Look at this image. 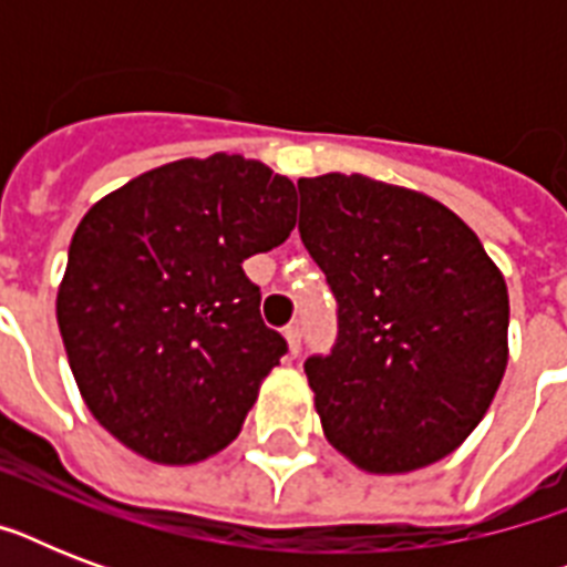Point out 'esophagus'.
<instances>
[{
	"label": "esophagus",
	"instance_id": "34e87169",
	"mask_svg": "<svg viewBox=\"0 0 567 567\" xmlns=\"http://www.w3.org/2000/svg\"><path fill=\"white\" fill-rule=\"evenodd\" d=\"M285 341H288V353H291V355H300L302 329H300V327H288V329H285Z\"/></svg>",
	"mask_w": 567,
	"mask_h": 567
}]
</instances>
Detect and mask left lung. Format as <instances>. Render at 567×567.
<instances>
[{"instance_id":"left-lung-1","label":"left lung","mask_w":567,"mask_h":567,"mask_svg":"<svg viewBox=\"0 0 567 567\" xmlns=\"http://www.w3.org/2000/svg\"><path fill=\"white\" fill-rule=\"evenodd\" d=\"M300 238L338 300V344L306 377L332 447L364 474L450 456L509 362V291L458 214L421 190L300 179Z\"/></svg>"}]
</instances>
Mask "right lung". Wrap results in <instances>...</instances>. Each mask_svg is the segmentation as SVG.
Here are the masks:
<instances>
[{
    "mask_svg": "<svg viewBox=\"0 0 567 567\" xmlns=\"http://www.w3.org/2000/svg\"><path fill=\"white\" fill-rule=\"evenodd\" d=\"M293 223V182L229 153L162 164L87 208L55 315L79 394L120 444L194 465L238 439L288 350L244 261Z\"/></svg>",
    "mask_w": 567,
    "mask_h": 567,
    "instance_id": "add662e5",
    "label": "right lung"
}]
</instances>
